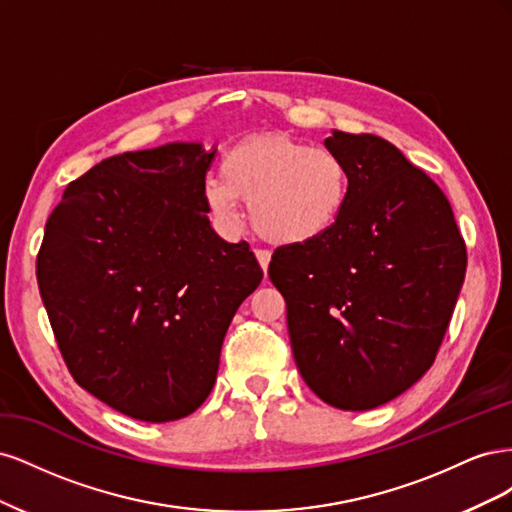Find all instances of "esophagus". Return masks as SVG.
Instances as JSON below:
<instances>
[{
  "mask_svg": "<svg viewBox=\"0 0 512 512\" xmlns=\"http://www.w3.org/2000/svg\"><path fill=\"white\" fill-rule=\"evenodd\" d=\"M256 260H258V265L262 267V271H265V275H267L269 262H271V252L269 250H256Z\"/></svg>",
  "mask_w": 512,
  "mask_h": 512,
  "instance_id": "esophagus-1",
  "label": "esophagus"
}]
</instances>
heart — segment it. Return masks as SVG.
I'll list each match as a JSON object with an SVG mask.
<instances>
[{
  "instance_id": "obj_1",
  "label": "heart",
  "mask_w": 512,
  "mask_h": 512,
  "mask_svg": "<svg viewBox=\"0 0 512 512\" xmlns=\"http://www.w3.org/2000/svg\"><path fill=\"white\" fill-rule=\"evenodd\" d=\"M209 218L224 228L241 222V200H250L256 235L275 245L314 243L342 220L350 198V170L327 147L284 134L256 136L232 147L220 175L200 188Z\"/></svg>"
}]
</instances>
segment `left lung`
I'll use <instances>...</instances> for the list:
<instances>
[{
	"label": "left lung",
	"mask_w": 512,
	"mask_h": 512,
	"mask_svg": "<svg viewBox=\"0 0 512 512\" xmlns=\"http://www.w3.org/2000/svg\"><path fill=\"white\" fill-rule=\"evenodd\" d=\"M350 170L342 220L314 243L275 250L294 363L339 410L408 391L436 359L466 277V243L442 190L395 145L333 130Z\"/></svg>",
	"instance_id": "8db88e82"
}]
</instances>
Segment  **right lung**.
<instances>
[{"label":"right lung","mask_w":512,"mask_h":512,"mask_svg":"<svg viewBox=\"0 0 512 512\" xmlns=\"http://www.w3.org/2000/svg\"><path fill=\"white\" fill-rule=\"evenodd\" d=\"M215 149L168 143L106 158L72 181L44 228L40 297L87 393L145 423L209 397L224 335L262 280L245 241L209 224Z\"/></svg>","instance_id":"add662e5"}]
</instances>
